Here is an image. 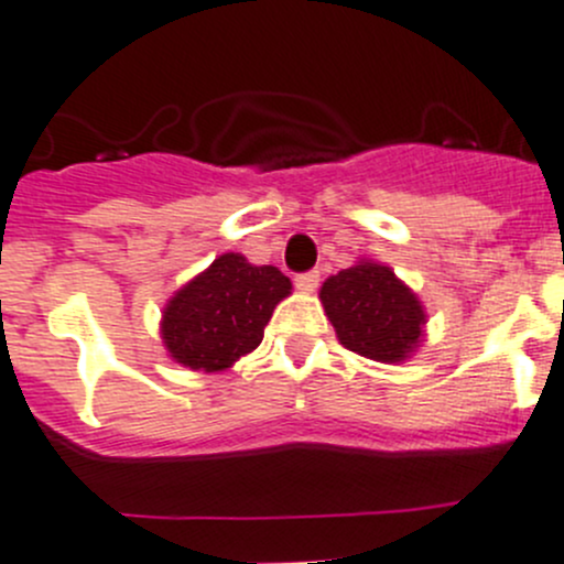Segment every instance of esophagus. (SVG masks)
Wrapping results in <instances>:
<instances>
[{
  "instance_id": "esophagus-1",
  "label": "esophagus",
  "mask_w": 564,
  "mask_h": 564,
  "mask_svg": "<svg viewBox=\"0 0 564 564\" xmlns=\"http://www.w3.org/2000/svg\"><path fill=\"white\" fill-rule=\"evenodd\" d=\"M294 286L305 294L316 292V286H319V272H303V275L294 278Z\"/></svg>"
}]
</instances>
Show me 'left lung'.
Wrapping results in <instances>:
<instances>
[{
    "mask_svg": "<svg viewBox=\"0 0 564 564\" xmlns=\"http://www.w3.org/2000/svg\"><path fill=\"white\" fill-rule=\"evenodd\" d=\"M319 303L338 341L380 364H402L427 336V311L419 294L388 264L358 259L327 278Z\"/></svg>",
    "mask_w": 564,
    "mask_h": 564,
    "instance_id": "obj_1",
    "label": "left lung"
}]
</instances>
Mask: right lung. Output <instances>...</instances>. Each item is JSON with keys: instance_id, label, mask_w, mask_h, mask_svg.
<instances>
[{"instance_id": "right-lung-1", "label": "right lung", "mask_w": 564, "mask_h": 564, "mask_svg": "<svg viewBox=\"0 0 564 564\" xmlns=\"http://www.w3.org/2000/svg\"><path fill=\"white\" fill-rule=\"evenodd\" d=\"M292 281L278 267H256L223 253L173 292L162 308L160 336L171 360L193 371H226L253 352Z\"/></svg>"}]
</instances>
